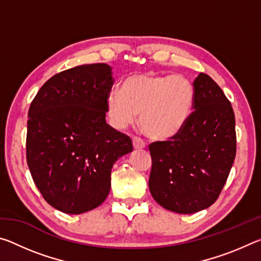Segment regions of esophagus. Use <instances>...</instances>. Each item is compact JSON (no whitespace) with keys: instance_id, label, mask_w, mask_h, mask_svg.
<instances>
[{"instance_id":"1","label":"esophagus","mask_w":261,"mask_h":261,"mask_svg":"<svg viewBox=\"0 0 261 261\" xmlns=\"http://www.w3.org/2000/svg\"><path fill=\"white\" fill-rule=\"evenodd\" d=\"M132 144H134L135 149H143L145 147V141L139 138V137H134L132 138Z\"/></svg>"}]
</instances>
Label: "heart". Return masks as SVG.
<instances>
[{
	"instance_id": "b5f03b06",
	"label": "heart",
	"mask_w": 261,
	"mask_h": 261,
	"mask_svg": "<svg viewBox=\"0 0 261 261\" xmlns=\"http://www.w3.org/2000/svg\"><path fill=\"white\" fill-rule=\"evenodd\" d=\"M194 87L182 74H132L107 96L113 125L123 129L140 114V126L152 139L167 140L179 134L191 116Z\"/></svg>"
}]
</instances>
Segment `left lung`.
<instances>
[{
  "label": "left lung",
  "instance_id": "1",
  "mask_svg": "<svg viewBox=\"0 0 261 261\" xmlns=\"http://www.w3.org/2000/svg\"><path fill=\"white\" fill-rule=\"evenodd\" d=\"M189 121L170 140L149 145L148 187L166 210L191 214L213 205L227 182L236 155L235 115L230 101L208 74L193 83Z\"/></svg>",
  "mask_w": 261,
  "mask_h": 261
}]
</instances>
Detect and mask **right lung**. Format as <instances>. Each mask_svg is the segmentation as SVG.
<instances>
[{
	"label": "right lung",
	"mask_w": 261,
	"mask_h": 261,
	"mask_svg": "<svg viewBox=\"0 0 261 261\" xmlns=\"http://www.w3.org/2000/svg\"><path fill=\"white\" fill-rule=\"evenodd\" d=\"M113 84L108 64L79 65L48 79L30 106L31 175L45 200L63 213L102 204L114 163L134 149L129 136L106 123Z\"/></svg>",
	"instance_id": "right-lung-1"
}]
</instances>
